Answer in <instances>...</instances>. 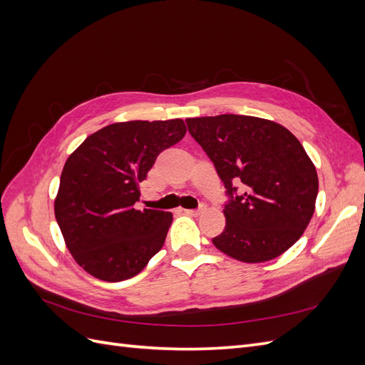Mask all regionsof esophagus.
<instances>
[{
	"mask_svg": "<svg viewBox=\"0 0 365 365\" xmlns=\"http://www.w3.org/2000/svg\"><path fill=\"white\" fill-rule=\"evenodd\" d=\"M204 212H205V205H201L200 208H196V210H184V213L190 215V216H200Z\"/></svg>",
	"mask_w": 365,
	"mask_h": 365,
	"instance_id": "obj_1",
	"label": "esophagus"
}]
</instances>
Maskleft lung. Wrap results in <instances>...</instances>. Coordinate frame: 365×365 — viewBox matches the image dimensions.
Wrapping results in <instances>:
<instances>
[{
  "label": "left lung",
  "instance_id": "8db88e82",
  "mask_svg": "<svg viewBox=\"0 0 365 365\" xmlns=\"http://www.w3.org/2000/svg\"><path fill=\"white\" fill-rule=\"evenodd\" d=\"M225 185L227 225L213 244L245 263L279 257L302 237L318 195L315 165L282 125L251 115L185 120Z\"/></svg>",
  "mask_w": 365,
  "mask_h": 365
}]
</instances>
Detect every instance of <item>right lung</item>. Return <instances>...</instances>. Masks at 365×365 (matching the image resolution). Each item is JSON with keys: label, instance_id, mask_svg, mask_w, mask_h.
<instances>
[{"label": "right lung", "instance_id": "right-lung-1", "mask_svg": "<svg viewBox=\"0 0 365 365\" xmlns=\"http://www.w3.org/2000/svg\"><path fill=\"white\" fill-rule=\"evenodd\" d=\"M181 118L102 128L68 157L54 216L74 260L103 282L137 275L164 245L172 213L135 208L138 182L185 135Z\"/></svg>", "mask_w": 365, "mask_h": 365}]
</instances>
